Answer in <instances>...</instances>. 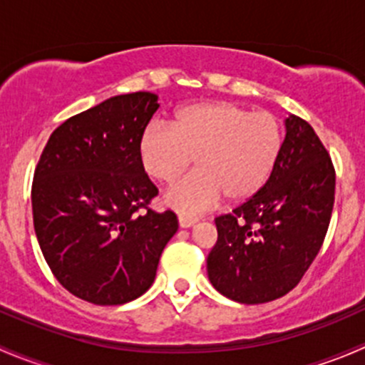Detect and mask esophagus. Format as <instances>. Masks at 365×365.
Returning a JSON list of instances; mask_svg holds the SVG:
<instances>
[{"label": "esophagus", "instance_id": "34e87169", "mask_svg": "<svg viewBox=\"0 0 365 365\" xmlns=\"http://www.w3.org/2000/svg\"><path fill=\"white\" fill-rule=\"evenodd\" d=\"M197 222V217L192 215H178V224L180 227H192Z\"/></svg>", "mask_w": 365, "mask_h": 365}]
</instances>
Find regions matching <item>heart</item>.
<instances>
[{"label":"heart","instance_id":"obj_1","mask_svg":"<svg viewBox=\"0 0 365 365\" xmlns=\"http://www.w3.org/2000/svg\"><path fill=\"white\" fill-rule=\"evenodd\" d=\"M284 145V128L268 111L251 113L233 102H201L173 114L169 128L141 132L138 157L146 175L173 185L189 165L196 171L165 196L183 213H196L226 196L245 201L270 180Z\"/></svg>","mask_w":365,"mask_h":365}]
</instances>
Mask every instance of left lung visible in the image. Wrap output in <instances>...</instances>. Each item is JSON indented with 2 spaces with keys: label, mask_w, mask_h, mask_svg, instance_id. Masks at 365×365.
<instances>
[{
  "label": "left lung",
  "mask_w": 365,
  "mask_h": 365,
  "mask_svg": "<svg viewBox=\"0 0 365 365\" xmlns=\"http://www.w3.org/2000/svg\"><path fill=\"white\" fill-rule=\"evenodd\" d=\"M281 157L267 185L215 219L206 270L213 288L240 304L284 297L322 249L336 194V169L314 128L286 118Z\"/></svg>",
  "instance_id": "obj_1"
}]
</instances>
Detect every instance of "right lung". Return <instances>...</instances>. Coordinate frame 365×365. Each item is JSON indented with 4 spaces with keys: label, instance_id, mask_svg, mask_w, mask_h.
<instances>
[{
    "label": "right lung",
    "instance_id": "1",
    "mask_svg": "<svg viewBox=\"0 0 365 365\" xmlns=\"http://www.w3.org/2000/svg\"><path fill=\"white\" fill-rule=\"evenodd\" d=\"M150 91L118 95L68 118L51 134L31 185L33 226L51 272L95 305L141 297L155 281L175 212L141 168L138 141L153 113Z\"/></svg>",
    "mask_w": 365,
    "mask_h": 365
}]
</instances>
